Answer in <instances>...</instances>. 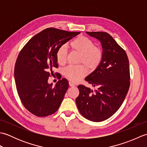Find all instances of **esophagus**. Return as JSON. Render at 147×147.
Instances as JSON below:
<instances>
[{
    "instance_id": "34e87169",
    "label": "esophagus",
    "mask_w": 147,
    "mask_h": 147,
    "mask_svg": "<svg viewBox=\"0 0 147 147\" xmlns=\"http://www.w3.org/2000/svg\"><path fill=\"white\" fill-rule=\"evenodd\" d=\"M69 85L70 86H72V87H73V86H75V85H74V83H73V82H69Z\"/></svg>"
}]
</instances>
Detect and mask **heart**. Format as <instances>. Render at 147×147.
<instances>
[{
	"label": "heart",
	"instance_id": "b5f03b06",
	"mask_svg": "<svg viewBox=\"0 0 147 147\" xmlns=\"http://www.w3.org/2000/svg\"><path fill=\"white\" fill-rule=\"evenodd\" d=\"M69 47L74 52L80 54L78 63L82 64L78 65H69L63 71L65 78L73 82H77L85 77L88 73V68L93 72L101 64L103 51L99 47L95 46L91 39L85 36L81 35L74 39L69 43ZM67 50L65 46L59 47L55 54L56 61L59 65H64L67 61Z\"/></svg>",
	"mask_w": 147,
	"mask_h": 147
}]
</instances>
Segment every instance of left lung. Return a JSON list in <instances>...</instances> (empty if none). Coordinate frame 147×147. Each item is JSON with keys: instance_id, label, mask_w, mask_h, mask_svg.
I'll use <instances>...</instances> for the list:
<instances>
[{"instance_id": "1", "label": "left lung", "mask_w": 147, "mask_h": 147, "mask_svg": "<svg viewBox=\"0 0 147 147\" xmlns=\"http://www.w3.org/2000/svg\"><path fill=\"white\" fill-rule=\"evenodd\" d=\"M86 33L101 42L104 56L100 66L85 78L96 88L95 92L78 85L76 104L84 117L100 122L115 113L126 98L130 86L129 60L125 51L109 33Z\"/></svg>"}]
</instances>
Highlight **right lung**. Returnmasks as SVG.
<instances>
[{
    "label": "right lung",
    "mask_w": 147,
    "mask_h": 147,
    "mask_svg": "<svg viewBox=\"0 0 147 147\" xmlns=\"http://www.w3.org/2000/svg\"><path fill=\"white\" fill-rule=\"evenodd\" d=\"M80 33L48 28L33 36L20 51L14 67L16 85L22 104L33 115L48 116L60 107L69 83L62 78L53 87L48 80L54 74L53 69L59 67L57 49Z\"/></svg>",
    "instance_id": "add662e5"
}]
</instances>
